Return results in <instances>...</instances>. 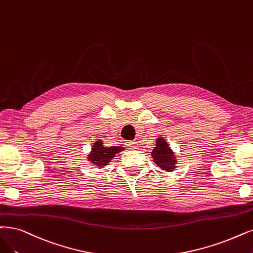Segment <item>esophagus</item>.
<instances>
[{"instance_id": "1", "label": "esophagus", "mask_w": 253, "mask_h": 253, "mask_svg": "<svg viewBox=\"0 0 253 253\" xmlns=\"http://www.w3.org/2000/svg\"><path fill=\"white\" fill-rule=\"evenodd\" d=\"M129 149H131V150H135V149H137V143L135 141H131V142H128L127 143Z\"/></svg>"}]
</instances>
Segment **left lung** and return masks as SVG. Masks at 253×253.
Returning <instances> with one entry per match:
<instances>
[{"mask_svg": "<svg viewBox=\"0 0 253 253\" xmlns=\"http://www.w3.org/2000/svg\"><path fill=\"white\" fill-rule=\"evenodd\" d=\"M151 154L154 158L155 164H157L158 167H161V169L168 172L173 171L176 164L174 153L172 152L164 138L157 139L156 147L155 149H153Z\"/></svg>", "mask_w": 253, "mask_h": 253, "instance_id": "1", "label": "left lung"}]
</instances>
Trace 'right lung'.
I'll return each instance as SVG.
<instances>
[{
    "label": "right lung",
    "mask_w": 253,
    "mask_h": 253,
    "mask_svg": "<svg viewBox=\"0 0 253 253\" xmlns=\"http://www.w3.org/2000/svg\"><path fill=\"white\" fill-rule=\"evenodd\" d=\"M122 147H104L101 141L96 142L91 149V152L88 156V160L92 164H95L97 167H104L106 166L111 158H114L115 155L122 150Z\"/></svg>",
    "instance_id": "right-lung-1"
}]
</instances>
